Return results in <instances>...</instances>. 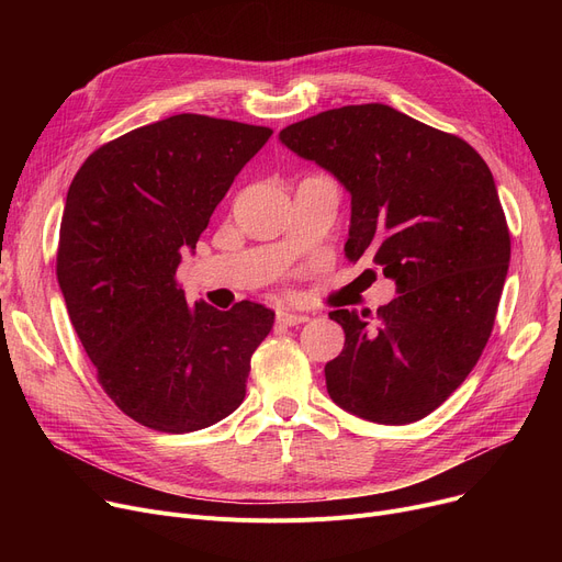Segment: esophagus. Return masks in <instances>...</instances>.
<instances>
[{
  "label": "esophagus",
  "instance_id": "obj_1",
  "mask_svg": "<svg viewBox=\"0 0 562 562\" xmlns=\"http://www.w3.org/2000/svg\"><path fill=\"white\" fill-rule=\"evenodd\" d=\"M305 321H310L307 314H291V312L276 314V323H280V326H301Z\"/></svg>",
  "mask_w": 562,
  "mask_h": 562
}]
</instances>
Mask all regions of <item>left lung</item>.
I'll list each match as a JSON object with an SVG mask.
<instances>
[{"label":"left lung","mask_w":562,"mask_h":562,"mask_svg":"<svg viewBox=\"0 0 562 562\" xmlns=\"http://www.w3.org/2000/svg\"><path fill=\"white\" fill-rule=\"evenodd\" d=\"M280 140L350 191L348 261L373 259L398 296L335 310L346 341L326 364L330 398L375 424L419 422L476 367L510 261V232L483 157L387 104L293 123Z\"/></svg>","instance_id":"left-lung-1"}]
</instances>
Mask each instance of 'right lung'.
Listing matches in <instances>:
<instances>
[{
  "instance_id": "obj_1",
  "label": "right lung",
  "mask_w": 562,
  "mask_h": 562,
  "mask_svg": "<svg viewBox=\"0 0 562 562\" xmlns=\"http://www.w3.org/2000/svg\"><path fill=\"white\" fill-rule=\"evenodd\" d=\"M271 134L170 115L100 145L68 189L56 278L98 382L140 426L193 432L244 403L273 312L250 301L227 312L189 305L177 269Z\"/></svg>"
}]
</instances>
